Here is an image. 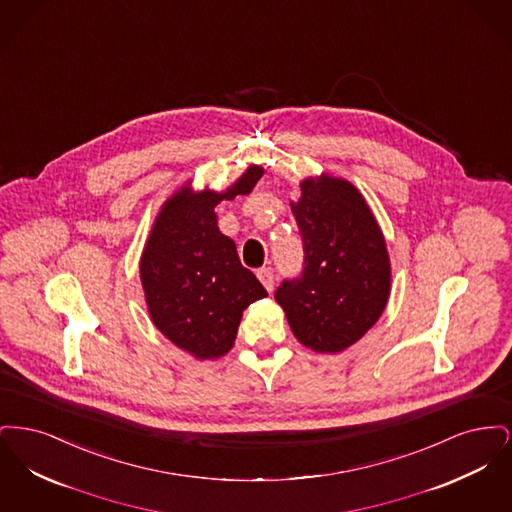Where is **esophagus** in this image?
Wrapping results in <instances>:
<instances>
[{"mask_svg":"<svg viewBox=\"0 0 512 512\" xmlns=\"http://www.w3.org/2000/svg\"><path fill=\"white\" fill-rule=\"evenodd\" d=\"M257 278L267 288V292L272 293V290H274V272H272V268H259Z\"/></svg>","mask_w":512,"mask_h":512,"instance_id":"1","label":"esophagus"}]
</instances>
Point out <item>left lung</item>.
I'll return each instance as SVG.
<instances>
[{
    "label": "left lung",
    "instance_id": "1",
    "mask_svg": "<svg viewBox=\"0 0 512 512\" xmlns=\"http://www.w3.org/2000/svg\"><path fill=\"white\" fill-rule=\"evenodd\" d=\"M292 201L305 268L276 293L293 336L317 353H340L382 317L391 292L390 253L363 194L322 172Z\"/></svg>",
    "mask_w": 512,
    "mask_h": 512
}]
</instances>
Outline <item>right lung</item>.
I'll use <instances>...</instances> for the list:
<instances>
[{
    "instance_id": "right-lung-1",
    "label": "right lung",
    "mask_w": 512,
    "mask_h": 512,
    "mask_svg": "<svg viewBox=\"0 0 512 512\" xmlns=\"http://www.w3.org/2000/svg\"><path fill=\"white\" fill-rule=\"evenodd\" d=\"M265 169L251 165L224 192H195L192 180L161 205L140 257V280L155 328L197 361L224 357L245 309L267 297L236 244L220 232L215 207L249 194Z\"/></svg>"
}]
</instances>
